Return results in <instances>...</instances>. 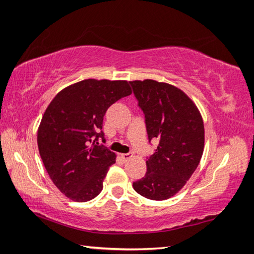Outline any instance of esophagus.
<instances>
[{"label":"esophagus","instance_id":"34e87169","mask_svg":"<svg viewBox=\"0 0 254 254\" xmlns=\"http://www.w3.org/2000/svg\"><path fill=\"white\" fill-rule=\"evenodd\" d=\"M133 157V154L131 153V152H128V153H122L121 154V158L123 159L124 161H127L128 159H131Z\"/></svg>","mask_w":254,"mask_h":254}]
</instances>
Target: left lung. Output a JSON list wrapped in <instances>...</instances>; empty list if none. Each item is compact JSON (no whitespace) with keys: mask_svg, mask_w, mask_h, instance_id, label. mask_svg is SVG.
<instances>
[{"mask_svg":"<svg viewBox=\"0 0 254 254\" xmlns=\"http://www.w3.org/2000/svg\"><path fill=\"white\" fill-rule=\"evenodd\" d=\"M143 111L148 139L159 140L144 177L133 183L145 198L165 200L194 174L204 151V123L198 109L179 88L157 80L130 81Z\"/></svg>","mask_w":254,"mask_h":254,"instance_id":"8db88e82","label":"left lung"}]
</instances>
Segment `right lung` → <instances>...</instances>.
<instances>
[{
    "label": "right lung",
    "instance_id": "right-lung-1",
    "mask_svg": "<svg viewBox=\"0 0 254 254\" xmlns=\"http://www.w3.org/2000/svg\"><path fill=\"white\" fill-rule=\"evenodd\" d=\"M127 80L85 79L60 91L47 107L38 128V148L50 179L74 201L100 194L115 162L104 139L103 119L109 107L130 95Z\"/></svg>",
    "mask_w": 254,
    "mask_h": 254
}]
</instances>
